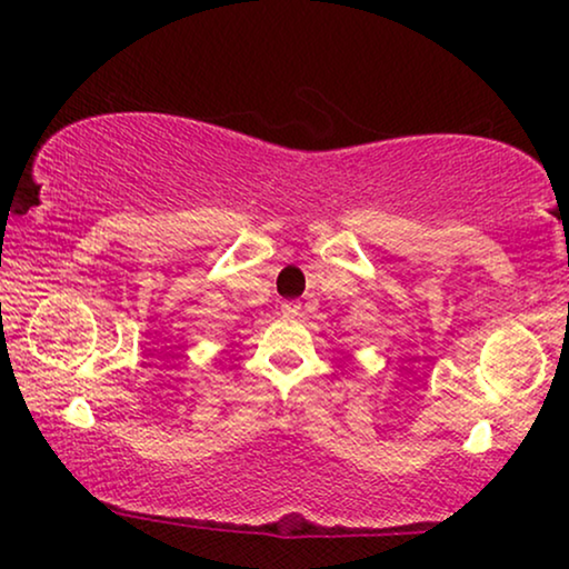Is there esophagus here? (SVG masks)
Listing matches in <instances>:
<instances>
[{
	"label": "esophagus",
	"instance_id": "34e87169",
	"mask_svg": "<svg viewBox=\"0 0 569 569\" xmlns=\"http://www.w3.org/2000/svg\"><path fill=\"white\" fill-rule=\"evenodd\" d=\"M282 313H284V316H298V313H300V302L284 300V302H282Z\"/></svg>",
	"mask_w": 569,
	"mask_h": 569
}]
</instances>
